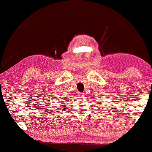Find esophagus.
Segmentation results:
<instances>
[{
  "label": "esophagus",
  "instance_id": "34e87169",
  "mask_svg": "<svg viewBox=\"0 0 152 152\" xmlns=\"http://www.w3.org/2000/svg\"><path fill=\"white\" fill-rule=\"evenodd\" d=\"M79 96H80V97H83V96H84V94H83V93H79Z\"/></svg>",
  "mask_w": 152,
  "mask_h": 152
}]
</instances>
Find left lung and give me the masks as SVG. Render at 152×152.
Wrapping results in <instances>:
<instances>
[{"mask_svg":"<svg viewBox=\"0 0 152 152\" xmlns=\"http://www.w3.org/2000/svg\"><path fill=\"white\" fill-rule=\"evenodd\" d=\"M97 104H99V105H100V104H101V103H99V102H98Z\"/></svg>","mask_w":152,"mask_h":152,"instance_id":"1","label":"left lung"}]
</instances>
